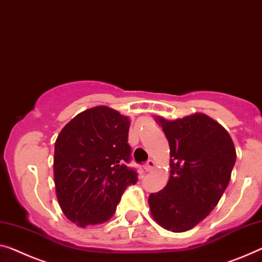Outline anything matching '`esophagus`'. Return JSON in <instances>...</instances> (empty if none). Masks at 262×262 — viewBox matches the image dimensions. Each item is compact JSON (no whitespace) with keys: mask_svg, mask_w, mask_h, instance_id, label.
I'll list each match as a JSON object with an SVG mask.
<instances>
[{"mask_svg":"<svg viewBox=\"0 0 262 262\" xmlns=\"http://www.w3.org/2000/svg\"><path fill=\"white\" fill-rule=\"evenodd\" d=\"M154 167H155V162L153 161V160H148V161L146 162V165H144V169H146L147 171H151Z\"/></svg>","mask_w":262,"mask_h":262,"instance_id":"obj_1","label":"esophagus"}]
</instances>
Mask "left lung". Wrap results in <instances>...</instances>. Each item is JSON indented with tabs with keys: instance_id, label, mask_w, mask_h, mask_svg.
Returning <instances> with one entry per match:
<instances>
[{
	"instance_id": "obj_1",
	"label": "left lung",
	"mask_w": 262,
	"mask_h": 262,
	"mask_svg": "<svg viewBox=\"0 0 262 262\" xmlns=\"http://www.w3.org/2000/svg\"><path fill=\"white\" fill-rule=\"evenodd\" d=\"M170 147V178L148 199L154 220L168 231L195 227L217 205L236 160L231 136L205 114L158 118Z\"/></svg>"
}]
</instances>
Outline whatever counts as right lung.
I'll return each instance as SVG.
<instances>
[{
	"mask_svg": "<svg viewBox=\"0 0 262 262\" xmlns=\"http://www.w3.org/2000/svg\"><path fill=\"white\" fill-rule=\"evenodd\" d=\"M129 120L114 109L99 106L80 113L58 134L54 154V179L62 212L85 227L114 215L138 171L127 165Z\"/></svg>",
	"mask_w": 262,
	"mask_h": 262,
	"instance_id": "add662e5",
	"label": "right lung"
}]
</instances>
